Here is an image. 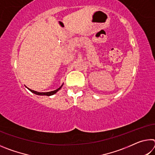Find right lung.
Here are the masks:
<instances>
[{
  "mask_svg": "<svg viewBox=\"0 0 155 155\" xmlns=\"http://www.w3.org/2000/svg\"><path fill=\"white\" fill-rule=\"evenodd\" d=\"M62 85L61 86V87H59L58 89H57V90H54V91H49V92H38V91H33V90H31V89H28V90H29L31 92H33V93H34V94H37V95H40V96H52V95H53V94H55L56 92H57V91H58L61 88V87H62Z\"/></svg>",
  "mask_w": 155,
  "mask_h": 155,
  "instance_id": "1",
  "label": "right lung"
}]
</instances>
